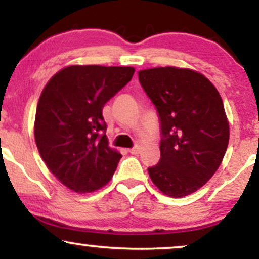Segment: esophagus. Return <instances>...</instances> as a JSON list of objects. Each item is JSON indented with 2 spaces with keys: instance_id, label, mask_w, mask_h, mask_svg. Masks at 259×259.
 Listing matches in <instances>:
<instances>
[{
  "instance_id": "obj_1",
  "label": "esophagus",
  "mask_w": 259,
  "mask_h": 259,
  "mask_svg": "<svg viewBox=\"0 0 259 259\" xmlns=\"http://www.w3.org/2000/svg\"><path fill=\"white\" fill-rule=\"evenodd\" d=\"M129 152L132 154H139L140 153V146H139V145H135V146H134L133 148H130Z\"/></svg>"
}]
</instances>
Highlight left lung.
I'll use <instances>...</instances> for the list:
<instances>
[{
    "instance_id": "left-lung-1",
    "label": "left lung",
    "mask_w": 259,
    "mask_h": 259,
    "mask_svg": "<svg viewBox=\"0 0 259 259\" xmlns=\"http://www.w3.org/2000/svg\"><path fill=\"white\" fill-rule=\"evenodd\" d=\"M139 81L160 124V159L148 168L151 180L170 197L197 191L215 173L228 148L221 95L206 76L181 68L140 70Z\"/></svg>"
}]
</instances>
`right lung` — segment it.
Here are the masks:
<instances>
[{"label":"right lung","instance_id":"1","mask_svg":"<svg viewBox=\"0 0 259 259\" xmlns=\"http://www.w3.org/2000/svg\"><path fill=\"white\" fill-rule=\"evenodd\" d=\"M134 72L132 67L70 65L45 86L35 141L47 168L73 191L99 190L114 174L121 154L108 146L102 108Z\"/></svg>","mask_w":259,"mask_h":259}]
</instances>
